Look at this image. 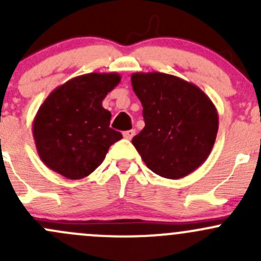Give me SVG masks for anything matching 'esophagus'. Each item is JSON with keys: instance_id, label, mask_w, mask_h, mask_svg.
Masks as SVG:
<instances>
[{"instance_id": "obj_1", "label": "esophagus", "mask_w": 261, "mask_h": 261, "mask_svg": "<svg viewBox=\"0 0 261 261\" xmlns=\"http://www.w3.org/2000/svg\"><path fill=\"white\" fill-rule=\"evenodd\" d=\"M134 135H135V130H127L123 133V138L127 139V140H131L134 138Z\"/></svg>"}]
</instances>
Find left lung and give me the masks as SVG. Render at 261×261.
Wrapping results in <instances>:
<instances>
[{
    "instance_id": "left-lung-1",
    "label": "left lung",
    "mask_w": 261,
    "mask_h": 261,
    "mask_svg": "<svg viewBox=\"0 0 261 261\" xmlns=\"http://www.w3.org/2000/svg\"><path fill=\"white\" fill-rule=\"evenodd\" d=\"M131 84L143 105L145 127L133 144L146 167L179 179L208 158L218 131V114L196 84L160 72L134 73Z\"/></svg>"
}]
</instances>
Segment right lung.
Returning a JSON list of instances; mask_svg holds the SVG:
<instances>
[{
    "label": "right lung",
    "mask_w": 261,
    "mask_h": 261,
    "mask_svg": "<svg viewBox=\"0 0 261 261\" xmlns=\"http://www.w3.org/2000/svg\"><path fill=\"white\" fill-rule=\"evenodd\" d=\"M117 73H88L57 87L38 110L33 136L41 162L68 179H82L103 162L122 135L110 127L102 101L120 83Z\"/></svg>",
    "instance_id": "1"
}]
</instances>
